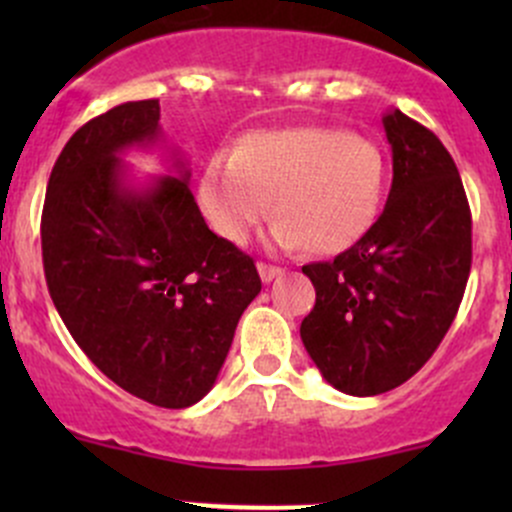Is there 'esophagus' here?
I'll list each match as a JSON object with an SVG mask.
<instances>
[{"label":"esophagus","instance_id":"esophagus-1","mask_svg":"<svg viewBox=\"0 0 512 512\" xmlns=\"http://www.w3.org/2000/svg\"><path fill=\"white\" fill-rule=\"evenodd\" d=\"M257 272H260L262 282H272V280H275V277H280V275H282L280 267L267 265V262H260V265H257Z\"/></svg>","mask_w":512,"mask_h":512}]
</instances>
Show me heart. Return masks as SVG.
Returning a JSON list of instances; mask_svg holds the SVG:
<instances>
[{"instance_id":"1","label":"heart","mask_w":512,"mask_h":512,"mask_svg":"<svg viewBox=\"0 0 512 512\" xmlns=\"http://www.w3.org/2000/svg\"><path fill=\"white\" fill-rule=\"evenodd\" d=\"M386 185L389 165L379 143L342 128L299 126L250 133L232 158H210L198 203L230 245H245L275 205L277 245L339 255L376 225Z\"/></svg>"}]
</instances>
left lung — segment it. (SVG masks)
Masks as SVG:
<instances>
[{"mask_svg": "<svg viewBox=\"0 0 512 512\" xmlns=\"http://www.w3.org/2000/svg\"><path fill=\"white\" fill-rule=\"evenodd\" d=\"M381 123L394 160L384 213L332 262L302 267L317 289L304 349L352 396L396 389L431 359L471 275V208L451 153L399 108Z\"/></svg>", "mask_w": 512, "mask_h": 512, "instance_id": "left-lung-1", "label": "left lung"}]
</instances>
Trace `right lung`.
I'll return each mask as SVG.
<instances>
[{
	"instance_id": "right-lung-1",
	"label": "right lung",
	"mask_w": 512,
	"mask_h": 512,
	"mask_svg": "<svg viewBox=\"0 0 512 512\" xmlns=\"http://www.w3.org/2000/svg\"><path fill=\"white\" fill-rule=\"evenodd\" d=\"M160 103L128 101L79 128L51 170L41 215L44 275L84 354L121 389L163 409L198 404L262 282L215 235L190 170L131 178L123 153L163 141Z\"/></svg>"
}]
</instances>
